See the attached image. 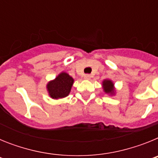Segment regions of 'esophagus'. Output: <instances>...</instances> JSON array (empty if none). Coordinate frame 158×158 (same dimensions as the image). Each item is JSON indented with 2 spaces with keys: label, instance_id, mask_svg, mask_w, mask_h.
<instances>
[{
  "label": "esophagus",
  "instance_id": "esophagus-1",
  "mask_svg": "<svg viewBox=\"0 0 158 158\" xmlns=\"http://www.w3.org/2000/svg\"><path fill=\"white\" fill-rule=\"evenodd\" d=\"M84 78L86 79V80H89L91 78V76H90V74H85L84 75Z\"/></svg>",
  "mask_w": 158,
  "mask_h": 158
}]
</instances>
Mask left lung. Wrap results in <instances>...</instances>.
Here are the masks:
<instances>
[{
  "mask_svg": "<svg viewBox=\"0 0 158 158\" xmlns=\"http://www.w3.org/2000/svg\"><path fill=\"white\" fill-rule=\"evenodd\" d=\"M103 87H104V92L106 93H114V88H113V83L109 80H105L103 82Z\"/></svg>",
  "mask_w": 158,
  "mask_h": 158,
  "instance_id": "obj_1",
  "label": "left lung"
}]
</instances>
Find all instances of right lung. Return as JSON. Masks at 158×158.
<instances>
[{"mask_svg": "<svg viewBox=\"0 0 158 158\" xmlns=\"http://www.w3.org/2000/svg\"><path fill=\"white\" fill-rule=\"evenodd\" d=\"M73 83V79L69 74L62 73L54 81L49 82L47 90L52 98H63L69 95Z\"/></svg>", "mask_w": 158, "mask_h": 158, "instance_id": "obj_1", "label": "right lung"}]
</instances>
